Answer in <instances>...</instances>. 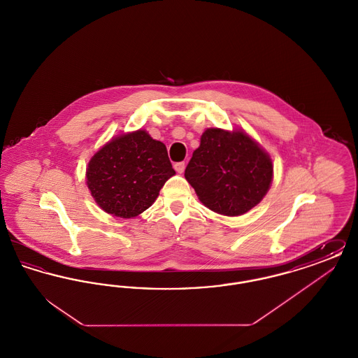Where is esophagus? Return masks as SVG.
Here are the masks:
<instances>
[{"mask_svg": "<svg viewBox=\"0 0 358 358\" xmlns=\"http://www.w3.org/2000/svg\"><path fill=\"white\" fill-rule=\"evenodd\" d=\"M174 171H177V173H184L185 171V162H177V164H174Z\"/></svg>", "mask_w": 358, "mask_h": 358, "instance_id": "34e87169", "label": "esophagus"}]
</instances>
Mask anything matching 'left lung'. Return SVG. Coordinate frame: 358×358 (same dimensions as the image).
I'll list each match as a JSON object with an SVG mask.
<instances>
[{"instance_id": "obj_1", "label": "left lung", "mask_w": 358, "mask_h": 358, "mask_svg": "<svg viewBox=\"0 0 358 358\" xmlns=\"http://www.w3.org/2000/svg\"><path fill=\"white\" fill-rule=\"evenodd\" d=\"M199 200L222 216H241L255 208L273 184V164L243 129H206L185 169Z\"/></svg>"}]
</instances>
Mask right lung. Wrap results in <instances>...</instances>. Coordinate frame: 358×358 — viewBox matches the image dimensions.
Masks as SVG:
<instances>
[{"label": "right lung", "mask_w": 358, "mask_h": 358, "mask_svg": "<svg viewBox=\"0 0 358 358\" xmlns=\"http://www.w3.org/2000/svg\"><path fill=\"white\" fill-rule=\"evenodd\" d=\"M174 174L166 146L139 129L113 136L91 157L85 184L106 213L131 219L153 205Z\"/></svg>", "instance_id": "1"}]
</instances>
